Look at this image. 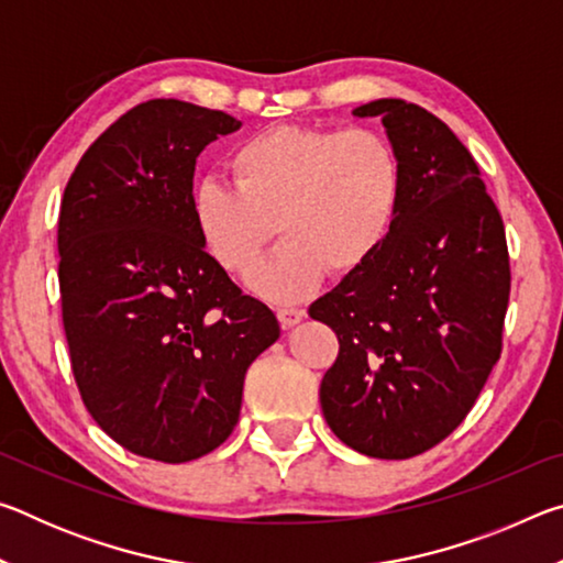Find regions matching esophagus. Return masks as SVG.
Segmentation results:
<instances>
[{"label": "esophagus", "mask_w": 563, "mask_h": 563, "mask_svg": "<svg viewBox=\"0 0 563 563\" xmlns=\"http://www.w3.org/2000/svg\"><path fill=\"white\" fill-rule=\"evenodd\" d=\"M305 318V310H300V308H280L278 310V320H280V325L288 330V328H295L298 325V322Z\"/></svg>", "instance_id": "1"}]
</instances>
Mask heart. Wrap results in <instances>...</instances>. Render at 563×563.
<instances>
[{"label":"heart","mask_w":563,"mask_h":563,"mask_svg":"<svg viewBox=\"0 0 563 563\" xmlns=\"http://www.w3.org/2000/svg\"><path fill=\"white\" fill-rule=\"evenodd\" d=\"M233 186L198 178L188 216L211 258L245 273L275 231L283 245L247 275L271 302H298L325 273L362 268L383 245L399 196L393 146L369 129L280 123L241 141L231 154Z\"/></svg>","instance_id":"heart-1"}]
</instances>
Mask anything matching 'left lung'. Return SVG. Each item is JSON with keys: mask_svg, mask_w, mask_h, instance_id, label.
<instances>
[{"mask_svg": "<svg viewBox=\"0 0 563 563\" xmlns=\"http://www.w3.org/2000/svg\"><path fill=\"white\" fill-rule=\"evenodd\" d=\"M352 113L383 119L399 196L373 258L308 310L340 340L320 405L355 452L409 460L460 427L497 365L507 238L479 168L444 121L405 99Z\"/></svg>", "mask_w": 563, "mask_h": 563, "instance_id": "obj_1", "label": "left lung"}]
</instances>
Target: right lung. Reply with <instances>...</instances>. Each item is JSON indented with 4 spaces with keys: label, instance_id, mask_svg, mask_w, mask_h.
<instances>
[{
    "label": "right lung",
    "instance_id": "right-lung-1",
    "mask_svg": "<svg viewBox=\"0 0 563 563\" xmlns=\"http://www.w3.org/2000/svg\"><path fill=\"white\" fill-rule=\"evenodd\" d=\"M241 129L178 99L139 103L93 141L59 211V290L89 415L123 450L180 464L213 452L241 415L251 362L280 338L188 216L196 158Z\"/></svg>",
    "mask_w": 563,
    "mask_h": 563
}]
</instances>
